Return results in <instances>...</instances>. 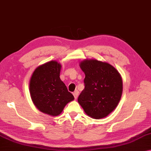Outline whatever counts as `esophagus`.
<instances>
[{
    "instance_id": "obj_1",
    "label": "esophagus",
    "mask_w": 151,
    "mask_h": 151,
    "mask_svg": "<svg viewBox=\"0 0 151 151\" xmlns=\"http://www.w3.org/2000/svg\"><path fill=\"white\" fill-rule=\"evenodd\" d=\"M78 93H79V92L78 91V90H76V91H74V92H73V94L74 98H75V99H77L78 96Z\"/></svg>"
}]
</instances>
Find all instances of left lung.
Wrapping results in <instances>:
<instances>
[{"instance_id":"left-lung-1","label":"left lung","mask_w":151,"mask_h":151,"mask_svg":"<svg viewBox=\"0 0 151 151\" xmlns=\"http://www.w3.org/2000/svg\"><path fill=\"white\" fill-rule=\"evenodd\" d=\"M80 67L85 74V88L78 97V103L90 117H106L115 109L121 99V75L109 63L96 59L83 60Z\"/></svg>"}]
</instances>
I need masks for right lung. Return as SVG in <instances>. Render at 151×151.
Wrapping results in <instances>:
<instances>
[{
    "label": "right lung",
    "instance_id": "1",
    "mask_svg": "<svg viewBox=\"0 0 151 151\" xmlns=\"http://www.w3.org/2000/svg\"><path fill=\"white\" fill-rule=\"evenodd\" d=\"M61 65L50 61L35 69L29 80L32 102L41 112L50 116L61 114L74 96L60 79Z\"/></svg>",
    "mask_w": 151,
    "mask_h": 151
}]
</instances>
